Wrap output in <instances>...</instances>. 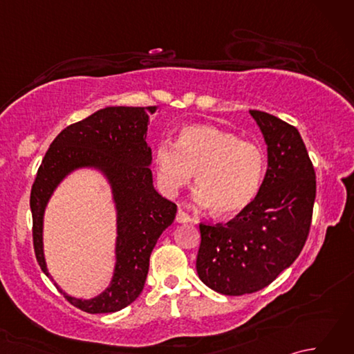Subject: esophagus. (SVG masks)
Here are the masks:
<instances>
[{
	"mask_svg": "<svg viewBox=\"0 0 354 354\" xmlns=\"http://www.w3.org/2000/svg\"><path fill=\"white\" fill-rule=\"evenodd\" d=\"M193 219L192 217L187 214L185 212H183V209H179L178 212V214H176V222L178 223H189V222H192Z\"/></svg>",
	"mask_w": 354,
	"mask_h": 354,
	"instance_id": "esophagus-1",
	"label": "esophagus"
}]
</instances>
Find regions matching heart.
<instances>
[{"label": "heart", "instance_id": "b5f03b06", "mask_svg": "<svg viewBox=\"0 0 354 354\" xmlns=\"http://www.w3.org/2000/svg\"><path fill=\"white\" fill-rule=\"evenodd\" d=\"M155 165L158 181L167 194L173 196L189 185L194 173V202L212 207L219 217H234L257 198L265 155L257 145L228 131L193 124L181 131L176 146H156Z\"/></svg>", "mask_w": 354, "mask_h": 354}]
</instances>
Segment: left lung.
Wrapping results in <instances>:
<instances>
[{
	"mask_svg": "<svg viewBox=\"0 0 354 354\" xmlns=\"http://www.w3.org/2000/svg\"><path fill=\"white\" fill-rule=\"evenodd\" d=\"M268 146L257 198L227 225H199L196 270L222 295H243L272 283L301 252L309 236L317 179L297 127L250 111Z\"/></svg>",
	"mask_w": 354,
	"mask_h": 354,
	"instance_id": "1",
	"label": "left lung"
}]
</instances>
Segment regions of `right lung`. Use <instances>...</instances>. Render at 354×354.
Returning <instances> with one entry per match:
<instances>
[{
	"label": "right lung",
	"mask_w": 354,
	"mask_h": 354,
	"mask_svg": "<svg viewBox=\"0 0 354 354\" xmlns=\"http://www.w3.org/2000/svg\"><path fill=\"white\" fill-rule=\"evenodd\" d=\"M155 106H106L57 135L45 153L30 194L33 245L37 263L48 272L44 255V214L53 193L73 171H99L111 189L117 216L115 266L111 283L89 299L68 301L88 313H112L133 303L145 288L149 259L162 231L176 216V204L153 187L152 149L147 145L149 115Z\"/></svg>",
	"instance_id": "add662e5"
}]
</instances>
